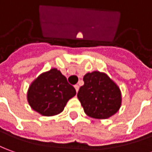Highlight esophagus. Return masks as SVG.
I'll list each match as a JSON object with an SVG mask.
<instances>
[{"label":"esophagus","mask_w":152,"mask_h":152,"mask_svg":"<svg viewBox=\"0 0 152 152\" xmlns=\"http://www.w3.org/2000/svg\"><path fill=\"white\" fill-rule=\"evenodd\" d=\"M74 88H75V90H76V92L78 93V89H79V86H78V84H76V85H74Z\"/></svg>","instance_id":"esophagus-1"}]
</instances>
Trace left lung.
<instances>
[{
    "mask_svg": "<svg viewBox=\"0 0 152 152\" xmlns=\"http://www.w3.org/2000/svg\"><path fill=\"white\" fill-rule=\"evenodd\" d=\"M84 84L78 90V98L84 113L90 118L106 119L117 113L122 104L118 86L104 73L94 71L83 77Z\"/></svg>",
    "mask_w": 152,
    "mask_h": 152,
    "instance_id": "1",
    "label": "left lung"
}]
</instances>
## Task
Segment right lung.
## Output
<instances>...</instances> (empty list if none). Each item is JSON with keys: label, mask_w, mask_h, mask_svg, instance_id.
<instances>
[{"label": "right lung", "mask_w": 152, "mask_h": 152, "mask_svg": "<svg viewBox=\"0 0 152 152\" xmlns=\"http://www.w3.org/2000/svg\"><path fill=\"white\" fill-rule=\"evenodd\" d=\"M76 90L57 69H52L35 78L27 92L31 108L43 116L50 117L64 111Z\"/></svg>", "instance_id": "add662e5"}]
</instances>
